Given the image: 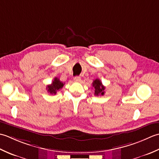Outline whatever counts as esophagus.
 Returning <instances> with one entry per match:
<instances>
[{
  "instance_id": "1",
  "label": "esophagus",
  "mask_w": 159,
  "mask_h": 159,
  "mask_svg": "<svg viewBox=\"0 0 159 159\" xmlns=\"http://www.w3.org/2000/svg\"><path fill=\"white\" fill-rule=\"evenodd\" d=\"M73 80H74V81H75V82H80V80H81V77L80 76H76V77H74Z\"/></svg>"
}]
</instances>
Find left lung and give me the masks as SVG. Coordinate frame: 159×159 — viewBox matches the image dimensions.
Wrapping results in <instances>:
<instances>
[{
	"mask_svg": "<svg viewBox=\"0 0 159 159\" xmlns=\"http://www.w3.org/2000/svg\"><path fill=\"white\" fill-rule=\"evenodd\" d=\"M93 87L95 89V95H103L105 93V86L103 85L101 81L99 79H96L93 81Z\"/></svg>",
	"mask_w": 159,
	"mask_h": 159,
	"instance_id": "obj_1",
	"label": "left lung"
}]
</instances>
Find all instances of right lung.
Here are the masks:
<instances>
[{"mask_svg": "<svg viewBox=\"0 0 159 159\" xmlns=\"http://www.w3.org/2000/svg\"><path fill=\"white\" fill-rule=\"evenodd\" d=\"M64 83L60 82V80L57 77H55L53 82L50 85H48L47 87L48 93H49L51 95H56L57 91L61 89L64 86Z\"/></svg>", "mask_w": 159, "mask_h": 159, "instance_id": "1", "label": "right lung"}]
</instances>
